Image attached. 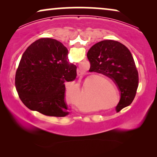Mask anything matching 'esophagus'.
Listing matches in <instances>:
<instances>
[{
    "instance_id": "34e87169",
    "label": "esophagus",
    "mask_w": 157,
    "mask_h": 157,
    "mask_svg": "<svg viewBox=\"0 0 157 157\" xmlns=\"http://www.w3.org/2000/svg\"><path fill=\"white\" fill-rule=\"evenodd\" d=\"M77 74H78V76H82V72L81 71L80 69H77Z\"/></svg>"
}]
</instances>
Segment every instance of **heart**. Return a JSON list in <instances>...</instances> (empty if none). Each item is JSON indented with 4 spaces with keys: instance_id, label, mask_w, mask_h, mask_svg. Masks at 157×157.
Masks as SVG:
<instances>
[{
    "instance_id": "1",
    "label": "heart",
    "mask_w": 157,
    "mask_h": 157,
    "mask_svg": "<svg viewBox=\"0 0 157 157\" xmlns=\"http://www.w3.org/2000/svg\"><path fill=\"white\" fill-rule=\"evenodd\" d=\"M94 97H96V96H95V95H94V92H91V94H89V98H91V100H93Z\"/></svg>"
}]
</instances>
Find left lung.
Returning <instances> with one entry per match:
<instances>
[{"label":"left lung","mask_w":157,"mask_h":157,"mask_svg":"<svg viewBox=\"0 0 157 157\" xmlns=\"http://www.w3.org/2000/svg\"><path fill=\"white\" fill-rule=\"evenodd\" d=\"M89 71L111 78L121 94L116 107L119 112L132 104L139 86V74L130 51L121 43L104 40L94 44L87 53Z\"/></svg>","instance_id":"8db88e82"}]
</instances>
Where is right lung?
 Instances as JSON below:
<instances>
[{
  "label": "right lung",
  "instance_id": "1",
  "mask_svg": "<svg viewBox=\"0 0 157 157\" xmlns=\"http://www.w3.org/2000/svg\"><path fill=\"white\" fill-rule=\"evenodd\" d=\"M68 49L53 38H40L28 47L16 71L15 85L25 106L46 116L68 115L64 83L75 80L77 67Z\"/></svg>",
  "mask_w": 157,
  "mask_h": 157
}]
</instances>
